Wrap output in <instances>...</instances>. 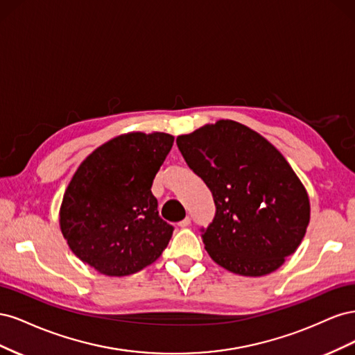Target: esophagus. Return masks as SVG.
<instances>
[{"instance_id":"esophagus-1","label":"esophagus","mask_w":355,"mask_h":355,"mask_svg":"<svg viewBox=\"0 0 355 355\" xmlns=\"http://www.w3.org/2000/svg\"><path fill=\"white\" fill-rule=\"evenodd\" d=\"M189 225H191V218H188V216L184 220L179 222V227L180 228H187V227H189Z\"/></svg>"}]
</instances>
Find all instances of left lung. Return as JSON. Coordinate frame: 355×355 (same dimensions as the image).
<instances>
[{
    "instance_id": "obj_1",
    "label": "left lung",
    "mask_w": 355,
    "mask_h": 355,
    "mask_svg": "<svg viewBox=\"0 0 355 355\" xmlns=\"http://www.w3.org/2000/svg\"><path fill=\"white\" fill-rule=\"evenodd\" d=\"M188 167L211 191L216 213L201 239L234 274L261 277L295 253L309 222V200L286 158L252 128L231 120L179 136Z\"/></svg>"
}]
</instances>
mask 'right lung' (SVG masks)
<instances>
[{
    "mask_svg": "<svg viewBox=\"0 0 355 355\" xmlns=\"http://www.w3.org/2000/svg\"><path fill=\"white\" fill-rule=\"evenodd\" d=\"M173 141L167 133H128L83 161L60 207L62 234L78 259L123 277L164 252L175 228L159 218L151 187Z\"/></svg>",
    "mask_w": 355,
    "mask_h": 355,
    "instance_id": "right-lung-1",
    "label": "right lung"
}]
</instances>
